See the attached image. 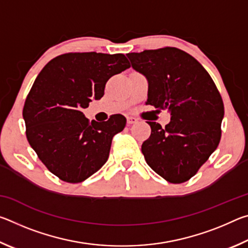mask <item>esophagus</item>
<instances>
[{"label":"esophagus","mask_w":248,"mask_h":248,"mask_svg":"<svg viewBox=\"0 0 248 248\" xmlns=\"http://www.w3.org/2000/svg\"><path fill=\"white\" fill-rule=\"evenodd\" d=\"M138 121L137 118H134V117H127V123L129 124H136Z\"/></svg>","instance_id":"34e87169"}]
</instances>
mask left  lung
I'll use <instances>...</instances> for the list:
<instances>
[{
  "instance_id": "obj_1",
  "label": "left lung",
  "mask_w": 248,
  "mask_h": 248,
  "mask_svg": "<svg viewBox=\"0 0 248 248\" xmlns=\"http://www.w3.org/2000/svg\"><path fill=\"white\" fill-rule=\"evenodd\" d=\"M149 81L146 105L170 110L165 128L152 121L141 151L155 173L182 184L208 161L221 140L223 100L213 79L189 53L175 47L127 54Z\"/></svg>"
}]
</instances>
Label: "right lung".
<instances>
[{"label":"right lung","mask_w":248,"mask_h":248,"mask_svg":"<svg viewBox=\"0 0 248 248\" xmlns=\"http://www.w3.org/2000/svg\"><path fill=\"white\" fill-rule=\"evenodd\" d=\"M128 68L123 53L68 52L49 61L33 82L23 109L27 140L63 182L81 183L107 162L112 138L127 119L116 114L91 123L82 109L102 98L108 79Z\"/></svg>","instance_id":"right-lung-1"}]
</instances>
